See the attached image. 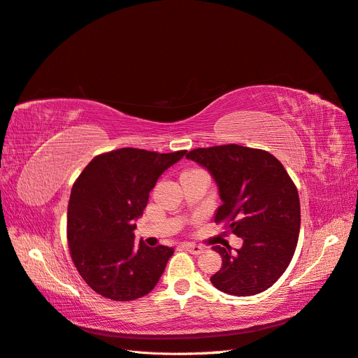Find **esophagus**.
Listing matches in <instances>:
<instances>
[{"instance_id": "34e87169", "label": "esophagus", "mask_w": 358, "mask_h": 358, "mask_svg": "<svg viewBox=\"0 0 358 358\" xmlns=\"http://www.w3.org/2000/svg\"><path fill=\"white\" fill-rule=\"evenodd\" d=\"M185 249H186L187 252H190L192 255H199V253H202V250H203V248L196 246V244H185Z\"/></svg>"}]
</instances>
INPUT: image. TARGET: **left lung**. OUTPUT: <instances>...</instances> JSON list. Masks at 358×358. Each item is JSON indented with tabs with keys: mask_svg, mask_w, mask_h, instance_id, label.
<instances>
[{
	"mask_svg": "<svg viewBox=\"0 0 358 358\" xmlns=\"http://www.w3.org/2000/svg\"><path fill=\"white\" fill-rule=\"evenodd\" d=\"M186 159L207 168L219 187L222 206L214 222L243 238L241 249L214 246L222 267L211 275L231 295L268 289L288 268L300 232V199L294 181L268 151L237 144L186 151Z\"/></svg>",
	"mask_w": 358,
	"mask_h": 358,
	"instance_id": "8db88e82",
	"label": "left lung"
}]
</instances>
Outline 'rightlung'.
Here are the masks:
<instances>
[{"label":"right lung","instance_id":"obj_1","mask_svg":"<svg viewBox=\"0 0 358 358\" xmlns=\"http://www.w3.org/2000/svg\"><path fill=\"white\" fill-rule=\"evenodd\" d=\"M185 152L120 148L96 156L80 172L70 193L67 241L76 270L97 294L130 301L157 285L173 249L135 241V220L159 177Z\"/></svg>","mask_w":358,"mask_h":358}]
</instances>
